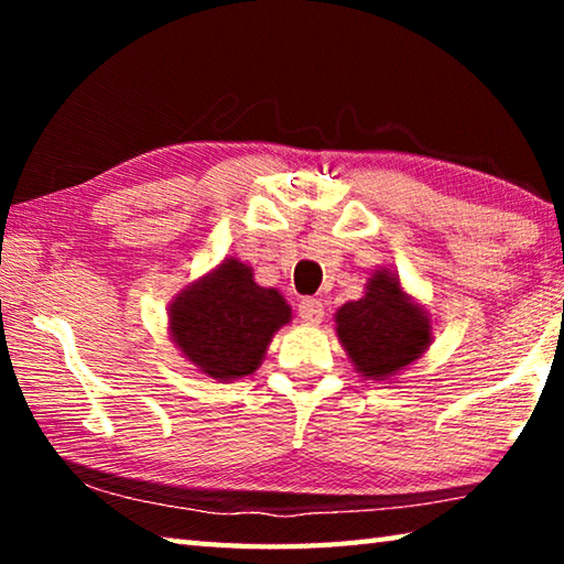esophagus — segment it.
<instances>
[{
	"label": "esophagus",
	"mask_w": 564,
	"mask_h": 564,
	"mask_svg": "<svg viewBox=\"0 0 564 564\" xmlns=\"http://www.w3.org/2000/svg\"><path fill=\"white\" fill-rule=\"evenodd\" d=\"M299 316L305 323H321L323 316H326V308H323V303L318 299H303L299 303Z\"/></svg>",
	"instance_id": "34e87169"
}]
</instances>
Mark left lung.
Returning a JSON list of instances; mask_svg holds the SVG:
<instances>
[{"label": "left lung", "instance_id": "left-lung-1", "mask_svg": "<svg viewBox=\"0 0 564 564\" xmlns=\"http://www.w3.org/2000/svg\"><path fill=\"white\" fill-rule=\"evenodd\" d=\"M338 338L362 376L383 380L403 370L431 343V321L400 291L395 275L378 271L360 301L336 313Z\"/></svg>", "mask_w": 564, "mask_h": 564}]
</instances>
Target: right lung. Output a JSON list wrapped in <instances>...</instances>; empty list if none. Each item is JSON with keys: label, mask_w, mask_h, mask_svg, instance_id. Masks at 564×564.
<instances>
[{"label": "right lung", "mask_w": 564, "mask_h": 564, "mask_svg": "<svg viewBox=\"0 0 564 564\" xmlns=\"http://www.w3.org/2000/svg\"><path fill=\"white\" fill-rule=\"evenodd\" d=\"M171 336L198 370L218 380L253 373L291 308L273 289L256 285L248 265L226 261L171 305Z\"/></svg>", "instance_id": "add662e5"}]
</instances>
